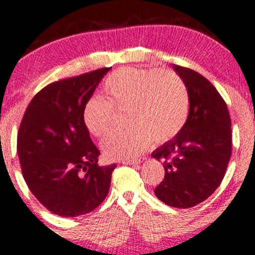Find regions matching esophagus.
<instances>
[{"instance_id":"esophagus-1","label":"esophagus","mask_w":255,"mask_h":255,"mask_svg":"<svg viewBox=\"0 0 255 255\" xmlns=\"http://www.w3.org/2000/svg\"><path fill=\"white\" fill-rule=\"evenodd\" d=\"M122 164H126V165H137L140 164V160H122Z\"/></svg>"}]
</instances>
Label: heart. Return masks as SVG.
I'll list each match as a JSON object with an SVG mask.
<instances>
[{
    "label": "heart",
    "mask_w": 255,
    "mask_h": 255,
    "mask_svg": "<svg viewBox=\"0 0 255 255\" xmlns=\"http://www.w3.org/2000/svg\"><path fill=\"white\" fill-rule=\"evenodd\" d=\"M108 98L92 96L83 108L85 127L95 136L111 129L115 110H126L125 129L114 131L102 142L111 160L131 159L151 144L174 139L186 124L189 95L182 79L159 69L121 68L105 79Z\"/></svg>",
    "instance_id": "obj_1"
}]
</instances>
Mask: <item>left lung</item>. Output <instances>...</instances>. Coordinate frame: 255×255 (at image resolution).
I'll list each match as a JSON object with an SVG mask.
<instances>
[{
	"mask_svg": "<svg viewBox=\"0 0 255 255\" xmlns=\"http://www.w3.org/2000/svg\"><path fill=\"white\" fill-rule=\"evenodd\" d=\"M189 95V114L174 139L152 152L165 175L154 189L160 201L188 209L203 203L223 180L231 156V120L216 87L195 71L174 64Z\"/></svg>",
	"mask_w": 255,
	"mask_h": 255,
	"instance_id": "left-lung-1",
	"label": "left lung"
}]
</instances>
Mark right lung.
I'll use <instances>...</instances> for the list:
<instances>
[{
	"mask_svg": "<svg viewBox=\"0 0 255 255\" xmlns=\"http://www.w3.org/2000/svg\"><path fill=\"white\" fill-rule=\"evenodd\" d=\"M110 68L55 81L32 98L17 131L22 176L49 211L78 217L99 206L116 164L98 165L101 152L83 121V108Z\"/></svg>",
	"mask_w": 255,
	"mask_h": 255,
	"instance_id": "right-lung-1",
	"label": "right lung"
}]
</instances>
